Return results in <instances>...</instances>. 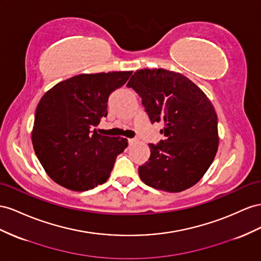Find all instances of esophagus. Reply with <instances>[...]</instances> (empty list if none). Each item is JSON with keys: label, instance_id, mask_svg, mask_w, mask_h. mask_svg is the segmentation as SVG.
Instances as JSON below:
<instances>
[{"label": "esophagus", "instance_id": "esophagus-1", "mask_svg": "<svg viewBox=\"0 0 261 261\" xmlns=\"http://www.w3.org/2000/svg\"><path fill=\"white\" fill-rule=\"evenodd\" d=\"M127 142H128L129 145H133V144L136 143V139H135V138H128Z\"/></svg>", "mask_w": 261, "mask_h": 261}]
</instances>
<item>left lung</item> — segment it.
Instances as JSON below:
<instances>
[{"instance_id":"8db88e82","label":"left lung","mask_w":261,"mask_h":261,"mask_svg":"<svg viewBox=\"0 0 261 261\" xmlns=\"http://www.w3.org/2000/svg\"><path fill=\"white\" fill-rule=\"evenodd\" d=\"M142 97L150 122L165 124L166 139L149 144L150 157L138 168L153 189L181 192L207 171L218 147L217 116L203 91L181 73L142 69L127 83Z\"/></svg>"}]
</instances>
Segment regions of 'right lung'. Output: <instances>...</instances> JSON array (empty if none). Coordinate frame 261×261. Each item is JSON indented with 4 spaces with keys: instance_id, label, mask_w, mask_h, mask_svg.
<instances>
[{
    "instance_id": "add662e5",
    "label": "right lung",
    "mask_w": 261,
    "mask_h": 261,
    "mask_svg": "<svg viewBox=\"0 0 261 261\" xmlns=\"http://www.w3.org/2000/svg\"><path fill=\"white\" fill-rule=\"evenodd\" d=\"M132 71L79 74L59 82L41 97L35 113V153L56 183L87 191L107 182L127 139L97 134L94 126L108 116L112 92Z\"/></svg>"
}]
</instances>
